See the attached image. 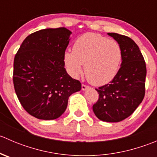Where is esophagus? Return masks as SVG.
<instances>
[{"label": "esophagus", "instance_id": "34e87169", "mask_svg": "<svg viewBox=\"0 0 157 157\" xmlns=\"http://www.w3.org/2000/svg\"><path fill=\"white\" fill-rule=\"evenodd\" d=\"M89 87L88 86H86V85H85V84H82V86H81V88H82V90H86V89H87Z\"/></svg>", "mask_w": 157, "mask_h": 157}]
</instances>
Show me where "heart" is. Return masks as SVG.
Masks as SVG:
<instances>
[{"instance_id":"obj_1","label":"heart","mask_w":157,"mask_h":157,"mask_svg":"<svg viewBox=\"0 0 157 157\" xmlns=\"http://www.w3.org/2000/svg\"><path fill=\"white\" fill-rule=\"evenodd\" d=\"M122 59V51L115 40L100 34L88 33L75 41L73 51L64 52V62L72 77L83 71L88 81L95 86L110 82L118 72Z\"/></svg>"}]
</instances>
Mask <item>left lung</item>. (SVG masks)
Here are the masks:
<instances>
[{
    "label": "left lung",
    "mask_w": 157,
    "mask_h": 157,
    "mask_svg": "<svg viewBox=\"0 0 157 157\" xmlns=\"http://www.w3.org/2000/svg\"><path fill=\"white\" fill-rule=\"evenodd\" d=\"M122 51L121 67L110 83L96 89L99 99L93 110L99 119L118 122L129 117L145 95L147 68L144 58L134 40L126 36L109 33Z\"/></svg>",
    "instance_id": "8db88e82"
}]
</instances>
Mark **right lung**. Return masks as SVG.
<instances>
[{"mask_svg":"<svg viewBox=\"0 0 157 157\" xmlns=\"http://www.w3.org/2000/svg\"><path fill=\"white\" fill-rule=\"evenodd\" d=\"M71 32L45 29L28 36L14 58L13 86L23 109L42 120L59 118L69 96L81 90L64 68V55Z\"/></svg>","mask_w":157,"mask_h":157,"instance_id":"1","label":"right lung"}]
</instances>
